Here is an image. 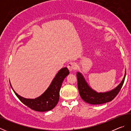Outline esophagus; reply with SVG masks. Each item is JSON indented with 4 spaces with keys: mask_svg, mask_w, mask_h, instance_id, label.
<instances>
[{
    "mask_svg": "<svg viewBox=\"0 0 131 131\" xmlns=\"http://www.w3.org/2000/svg\"><path fill=\"white\" fill-rule=\"evenodd\" d=\"M67 67L68 68V69L70 71L74 70L76 69V63H75L74 62H69L68 64Z\"/></svg>",
    "mask_w": 131,
    "mask_h": 131,
    "instance_id": "obj_1",
    "label": "esophagus"
}]
</instances>
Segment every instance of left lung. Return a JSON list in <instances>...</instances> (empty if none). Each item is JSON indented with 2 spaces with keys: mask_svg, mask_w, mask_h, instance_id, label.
Here are the masks:
<instances>
[{
  "mask_svg": "<svg viewBox=\"0 0 131 131\" xmlns=\"http://www.w3.org/2000/svg\"><path fill=\"white\" fill-rule=\"evenodd\" d=\"M76 76L79 91L82 99L91 105H100L112 101L118 94L125 80L126 70L124 78L119 85L113 90L105 92H97L96 91L92 89L88 85L81 73L77 72Z\"/></svg>",
  "mask_w": 131,
  "mask_h": 131,
  "instance_id": "obj_1",
  "label": "left lung"
}]
</instances>
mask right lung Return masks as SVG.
Returning <instances> with one entry per match:
<instances>
[{
	"mask_svg": "<svg viewBox=\"0 0 131 131\" xmlns=\"http://www.w3.org/2000/svg\"><path fill=\"white\" fill-rule=\"evenodd\" d=\"M69 74V71L67 68H62L57 73L45 92L35 99H27L21 96L14 91L10 82V84L15 94L24 105L37 112H47L52 110L57 105L59 99V91L62 84L64 79Z\"/></svg>",
	"mask_w": 131,
	"mask_h": 131,
	"instance_id": "obj_1",
	"label": "right lung"
}]
</instances>
